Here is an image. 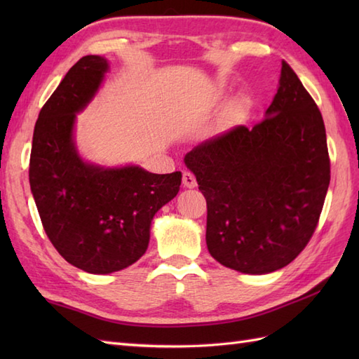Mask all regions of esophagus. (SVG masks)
I'll return each instance as SVG.
<instances>
[{"label": "esophagus", "instance_id": "34e87169", "mask_svg": "<svg viewBox=\"0 0 359 359\" xmlns=\"http://www.w3.org/2000/svg\"><path fill=\"white\" fill-rule=\"evenodd\" d=\"M182 182H184V187H187V188H194L197 185L196 177L189 171H184V175H182Z\"/></svg>", "mask_w": 359, "mask_h": 359}]
</instances>
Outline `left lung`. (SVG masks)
<instances>
[{"label": "left lung", "mask_w": 359, "mask_h": 359, "mask_svg": "<svg viewBox=\"0 0 359 359\" xmlns=\"http://www.w3.org/2000/svg\"><path fill=\"white\" fill-rule=\"evenodd\" d=\"M207 199V247L226 269L266 274L288 265L315 233L330 184L321 112L282 62L265 118L187 152Z\"/></svg>", "instance_id": "obj_1"}]
</instances>
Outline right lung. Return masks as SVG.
I'll return each instance as SVG.
<instances>
[{
  "label": "right lung",
  "instance_id": "right-lung-1",
  "mask_svg": "<svg viewBox=\"0 0 359 359\" xmlns=\"http://www.w3.org/2000/svg\"><path fill=\"white\" fill-rule=\"evenodd\" d=\"M109 62L75 63L40 111L30 151V191L44 231L67 262L93 274L120 271L144 255L151 222L177 196L182 172L83 160L75 121L100 89Z\"/></svg>",
  "mask_w": 359,
  "mask_h": 359
}]
</instances>
